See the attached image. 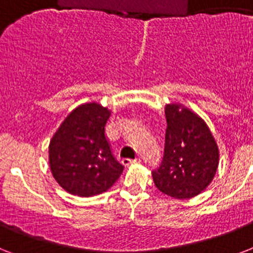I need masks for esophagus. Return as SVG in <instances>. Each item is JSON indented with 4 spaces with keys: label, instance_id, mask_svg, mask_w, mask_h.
<instances>
[{
    "label": "esophagus",
    "instance_id": "esophagus-1",
    "mask_svg": "<svg viewBox=\"0 0 253 253\" xmlns=\"http://www.w3.org/2000/svg\"><path fill=\"white\" fill-rule=\"evenodd\" d=\"M142 160L140 159H135V160H131V159H123L122 164L123 166H131V164H136V163H140Z\"/></svg>",
    "mask_w": 253,
    "mask_h": 253
}]
</instances>
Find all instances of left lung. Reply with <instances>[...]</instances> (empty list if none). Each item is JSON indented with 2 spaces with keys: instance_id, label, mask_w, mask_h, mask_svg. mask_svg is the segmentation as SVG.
Returning <instances> with one entry per match:
<instances>
[{
  "instance_id": "8db88e82",
  "label": "left lung",
  "mask_w": 253,
  "mask_h": 253,
  "mask_svg": "<svg viewBox=\"0 0 253 253\" xmlns=\"http://www.w3.org/2000/svg\"><path fill=\"white\" fill-rule=\"evenodd\" d=\"M164 158L152 178L156 188L176 200L198 196L215 176L219 150L204 119L181 103L166 105Z\"/></svg>"
}]
</instances>
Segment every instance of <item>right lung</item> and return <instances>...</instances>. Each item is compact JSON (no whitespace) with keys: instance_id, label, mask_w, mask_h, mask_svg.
I'll return each mask as SVG.
<instances>
[{"instance_id":"add662e5","label":"right lung","mask_w":253,"mask_h":253,"mask_svg":"<svg viewBox=\"0 0 253 253\" xmlns=\"http://www.w3.org/2000/svg\"><path fill=\"white\" fill-rule=\"evenodd\" d=\"M111 111L97 102L83 103L63 121L48 147L49 168L61 188L91 197L110 189L122 174L105 136Z\"/></svg>"}]
</instances>
